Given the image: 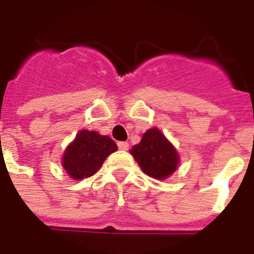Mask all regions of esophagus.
I'll list each match as a JSON object with an SVG mask.
<instances>
[{"label": "esophagus", "mask_w": 254, "mask_h": 254, "mask_svg": "<svg viewBox=\"0 0 254 254\" xmlns=\"http://www.w3.org/2000/svg\"><path fill=\"white\" fill-rule=\"evenodd\" d=\"M117 146H119L120 150H127L129 149V143L125 142V141H120V142H117Z\"/></svg>", "instance_id": "34e87169"}]
</instances>
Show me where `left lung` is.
<instances>
[{
  "label": "left lung",
  "instance_id": "1",
  "mask_svg": "<svg viewBox=\"0 0 254 254\" xmlns=\"http://www.w3.org/2000/svg\"><path fill=\"white\" fill-rule=\"evenodd\" d=\"M131 155L149 177L165 179L177 170V150L158 129H150L143 134L138 145L133 146Z\"/></svg>",
  "mask_w": 254,
  "mask_h": 254
}]
</instances>
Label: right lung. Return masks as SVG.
Instances as JSON below:
<instances>
[{"instance_id": "right-lung-1", "label": "right lung", "mask_w": 254, "mask_h": 254, "mask_svg": "<svg viewBox=\"0 0 254 254\" xmlns=\"http://www.w3.org/2000/svg\"><path fill=\"white\" fill-rule=\"evenodd\" d=\"M117 150V145L108 135L81 130L63 155V167L73 179L92 177L101 167L108 155Z\"/></svg>"}]
</instances>
